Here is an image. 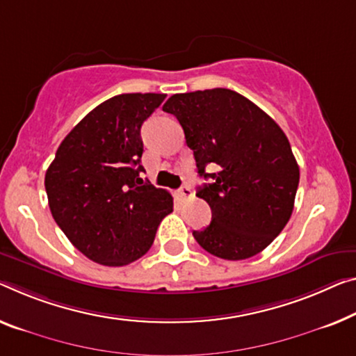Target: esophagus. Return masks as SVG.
I'll use <instances>...</instances> for the list:
<instances>
[{
    "label": "esophagus",
    "instance_id": "1",
    "mask_svg": "<svg viewBox=\"0 0 356 356\" xmlns=\"http://www.w3.org/2000/svg\"><path fill=\"white\" fill-rule=\"evenodd\" d=\"M178 197H179V199H181V200H186V199H189V197L191 195H193V189H191L189 188V186H183V188H179L178 189Z\"/></svg>",
    "mask_w": 356,
    "mask_h": 356
}]
</instances>
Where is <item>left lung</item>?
I'll return each instance as SVG.
<instances>
[{"instance_id": "8db88e82", "label": "left lung", "mask_w": 356, "mask_h": 356, "mask_svg": "<svg viewBox=\"0 0 356 356\" xmlns=\"http://www.w3.org/2000/svg\"><path fill=\"white\" fill-rule=\"evenodd\" d=\"M162 109L181 124L199 177L211 178L197 191L211 209L210 226L193 232L197 243L229 261L261 253L291 218L299 184L286 135L253 102L220 87L175 94Z\"/></svg>"}]
</instances>
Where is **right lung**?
I'll list each match as a JSON object with an SVG mask.
<instances>
[{
    "label": "right lung",
    "mask_w": 356,
    "mask_h": 356,
    "mask_svg": "<svg viewBox=\"0 0 356 356\" xmlns=\"http://www.w3.org/2000/svg\"><path fill=\"white\" fill-rule=\"evenodd\" d=\"M163 100V94H122L100 103L65 136L46 172L54 220L102 266L141 258L173 211V197L140 178L141 125Z\"/></svg>",
    "instance_id": "right-lung-1"
}]
</instances>
